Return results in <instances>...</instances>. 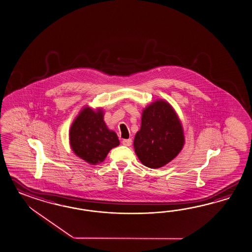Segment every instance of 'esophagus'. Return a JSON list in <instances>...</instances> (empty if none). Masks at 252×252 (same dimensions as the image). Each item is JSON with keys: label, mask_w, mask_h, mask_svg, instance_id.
<instances>
[{"label": "esophagus", "mask_w": 252, "mask_h": 252, "mask_svg": "<svg viewBox=\"0 0 252 252\" xmlns=\"http://www.w3.org/2000/svg\"><path fill=\"white\" fill-rule=\"evenodd\" d=\"M122 144H123L124 146H126V147H130L132 145V139L131 138L124 139L123 141H122Z\"/></svg>", "instance_id": "34e87169"}]
</instances>
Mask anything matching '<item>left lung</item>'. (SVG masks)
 Masks as SVG:
<instances>
[{
	"label": "left lung",
	"mask_w": 252,
	"mask_h": 252,
	"mask_svg": "<svg viewBox=\"0 0 252 252\" xmlns=\"http://www.w3.org/2000/svg\"><path fill=\"white\" fill-rule=\"evenodd\" d=\"M183 145V128L170 104L158 100L143 111L141 128L135 135L134 148L145 166H165L178 156Z\"/></svg>",
	"instance_id": "obj_1"
}]
</instances>
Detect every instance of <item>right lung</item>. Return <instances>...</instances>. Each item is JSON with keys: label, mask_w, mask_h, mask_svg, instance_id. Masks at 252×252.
<instances>
[{"label": "right lung", "mask_w": 252, "mask_h": 252, "mask_svg": "<svg viewBox=\"0 0 252 252\" xmlns=\"http://www.w3.org/2000/svg\"><path fill=\"white\" fill-rule=\"evenodd\" d=\"M70 144L74 154L86 162L96 165L119 145L117 134L107 128L102 110L89 107L81 111L70 128Z\"/></svg>", "instance_id": "obj_1"}]
</instances>
